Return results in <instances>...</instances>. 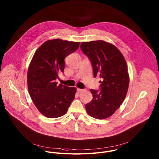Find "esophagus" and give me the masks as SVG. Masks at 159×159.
Instances as JSON below:
<instances>
[{
	"label": "esophagus",
	"instance_id": "obj_1",
	"mask_svg": "<svg viewBox=\"0 0 159 159\" xmlns=\"http://www.w3.org/2000/svg\"><path fill=\"white\" fill-rule=\"evenodd\" d=\"M84 90L83 89H77V92H78V93H80V92H83Z\"/></svg>",
	"mask_w": 159,
	"mask_h": 159
}]
</instances>
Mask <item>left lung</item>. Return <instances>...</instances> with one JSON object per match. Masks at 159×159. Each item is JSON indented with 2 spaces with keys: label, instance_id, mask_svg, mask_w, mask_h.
Returning a JSON list of instances; mask_svg holds the SVG:
<instances>
[{
  "label": "left lung",
  "instance_id": "obj_1",
  "mask_svg": "<svg viewBox=\"0 0 159 159\" xmlns=\"http://www.w3.org/2000/svg\"><path fill=\"white\" fill-rule=\"evenodd\" d=\"M80 48L92 62L94 77L101 79V91L90 90L93 99L85 105L86 111L96 119L108 118L127 95L129 77L125 59L115 45L103 40L82 42Z\"/></svg>",
  "mask_w": 159,
  "mask_h": 159
}]
</instances>
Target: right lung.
<instances>
[{
    "instance_id": "obj_1",
    "label": "right lung",
    "mask_w": 159,
    "mask_h": 159,
    "mask_svg": "<svg viewBox=\"0 0 159 159\" xmlns=\"http://www.w3.org/2000/svg\"><path fill=\"white\" fill-rule=\"evenodd\" d=\"M80 42L61 39L43 43L34 53L27 74L28 89L34 105L43 116L57 118L65 115L74 99L76 87L57 85L58 73L63 72L64 58Z\"/></svg>"
}]
</instances>
